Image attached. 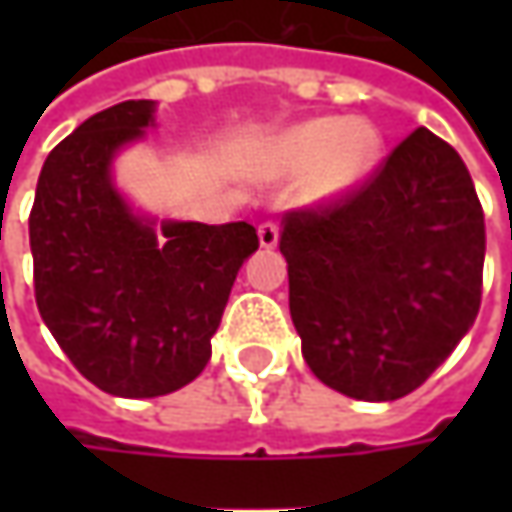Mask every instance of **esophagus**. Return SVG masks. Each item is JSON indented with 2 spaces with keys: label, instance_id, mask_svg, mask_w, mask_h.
<instances>
[{
  "label": "esophagus",
  "instance_id": "34e87169",
  "mask_svg": "<svg viewBox=\"0 0 512 512\" xmlns=\"http://www.w3.org/2000/svg\"><path fill=\"white\" fill-rule=\"evenodd\" d=\"M259 242H262V247H276L279 245V225L276 222H262L259 225Z\"/></svg>",
  "mask_w": 512,
  "mask_h": 512
}]
</instances>
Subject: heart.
Here are the masks:
<instances>
[{
	"mask_svg": "<svg viewBox=\"0 0 512 512\" xmlns=\"http://www.w3.org/2000/svg\"><path fill=\"white\" fill-rule=\"evenodd\" d=\"M379 156V133L362 119H313L282 133L267 159V176L307 173L313 199H333L362 182Z\"/></svg>",
	"mask_w": 512,
	"mask_h": 512,
	"instance_id": "1",
	"label": "heart"
}]
</instances>
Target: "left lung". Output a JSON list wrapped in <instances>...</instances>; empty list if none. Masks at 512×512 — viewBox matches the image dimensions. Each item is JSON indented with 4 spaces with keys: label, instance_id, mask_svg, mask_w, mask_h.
I'll use <instances>...</instances> for the list:
<instances>
[{
    "label": "left lung",
    "instance_id": "8db88e82",
    "mask_svg": "<svg viewBox=\"0 0 512 512\" xmlns=\"http://www.w3.org/2000/svg\"><path fill=\"white\" fill-rule=\"evenodd\" d=\"M290 319L327 387L393 402L422 387L482 305L484 210L462 156L427 128L327 205L290 210Z\"/></svg>",
    "mask_w": 512,
    "mask_h": 512
}]
</instances>
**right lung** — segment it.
Segmentation results:
<instances>
[{"instance_id": "add662e5", "label": "right lung", "mask_w": 512, "mask_h": 512, "mask_svg": "<svg viewBox=\"0 0 512 512\" xmlns=\"http://www.w3.org/2000/svg\"><path fill=\"white\" fill-rule=\"evenodd\" d=\"M153 125V102L102 110L50 150L30 210L36 307L73 367L110 396L153 399L210 362L230 287L259 247L247 222H162L113 185L119 150Z\"/></svg>"}]
</instances>
